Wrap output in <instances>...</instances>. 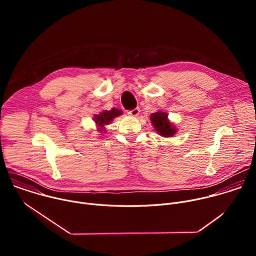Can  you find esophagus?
<instances>
[{
    "label": "esophagus",
    "mask_w": 256,
    "mask_h": 256,
    "mask_svg": "<svg viewBox=\"0 0 256 256\" xmlns=\"http://www.w3.org/2000/svg\"><path fill=\"white\" fill-rule=\"evenodd\" d=\"M140 108H134V109H132V110H130L128 112V116H134V118H136L138 114H140Z\"/></svg>",
    "instance_id": "1"
}]
</instances>
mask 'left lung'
I'll return each mask as SVG.
<instances>
[{
	"instance_id": "left-lung-1",
	"label": "left lung",
	"mask_w": 256,
	"mask_h": 256,
	"mask_svg": "<svg viewBox=\"0 0 256 256\" xmlns=\"http://www.w3.org/2000/svg\"><path fill=\"white\" fill-rule=\"evenodd\" d=\"M151 122L155 130L162 136H171L176 132L175 128L169 122L168 116L165 112H158L151 114Z\"/></svg>"
}]
</instances>
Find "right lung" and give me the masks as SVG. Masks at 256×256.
<instances>
[{"mask_svg":"<svg viewBox=\"0 0 256 256\" xmlns=\"http://www.w3.org/2000/svg\"><path fill=\"white\" fill-rule=\"evenodd\" d=\"M120 114H122L120 110H118V109H116V108H112L110 112L105 110V112H101L100 114L95 116L94 120L101 128L100 130H102V128L105 124H109V122H112L114 118H116V116H118Z\"/></svg>","mask_w":256,"mask_h":256,"instance_id":"obj_1","label":"right lung"}]
</instances>
